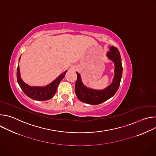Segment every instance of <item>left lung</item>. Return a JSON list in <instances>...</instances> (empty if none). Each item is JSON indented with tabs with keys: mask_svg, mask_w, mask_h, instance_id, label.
Here are the masks:
<instances>
[{
	"mask_svg": "<svg viewBox=\"0 0 156 156\" xmlns=\"http://www.w3.org/2000/svg\"><path fill=\"white\" fill-rule=\"evenodd\" d=\"M109 49L110 51L107 53V57L114 63L115 66V74L112 83L104 90H94L85 86L81 81L80 74L76 72L75 93L80 101L90 105H98L112 98L117 93L122 76V59L120 54L116 48L111 46Z\"/></svg>",
	"mask_w": 156,
	"mask_h": 156,
	"instance_id": "left-lung-1",
	"label": "left lung"
}]
</instances>
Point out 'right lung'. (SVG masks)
<instances>
[{
    "label": "right lung",
    "instance_id": "obj_1",
    "mask_svg": "<svg viewBox=\"0 0 156 156\" xmlns=\"http://www.w3.org/2000/svg\"><path fill=\"white\" fill-rule=\"evenodd\" d=\"M20 57L19 58V61L20 60ZM66 72L67 70L59 75L52 83L45 86H31L25 83L21 78L19 65H18L17 68L16 77L19 86L22 91L28 97L36 101H42L49 100L54 96L57 90V87L60 82L64 78Z\"/></svg>",
    "mask_w": 156,
    "mask_h": 156
}]
</instances>
